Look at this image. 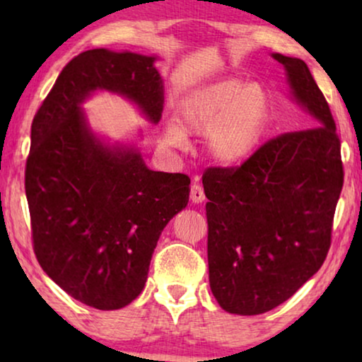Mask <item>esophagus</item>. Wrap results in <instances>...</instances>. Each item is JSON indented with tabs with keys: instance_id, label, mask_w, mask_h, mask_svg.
Segmentation results:
<instances>
[{
	"instance_id": "34e87169",
	"label": "esophagus",
	"mask_w": 362,
	"mask_h": 362,
	"mask_svg": "<svg viewBox=\"0 0 362 362\" xmlns=\"http://www.w3.org/2000/svg\"><path fill=\"white\" fill-rule=\"evenodd\" d=\"M206 199V196H204V189H202V187L199 186V185H192L191 186V201L194 202V204H199V202H202Z\"/></svg>"
}]
</instances>
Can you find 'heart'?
I'll return each instance as SVG.
<instances>
[{
  "instance_id": "heart-1",
  "label": "heart",
  "mask_w": 362,
  "mask_h": 362,
  "mask_svg": "<svg viewBox=\"0 0 362 362\" xmlns=\"http://www.w3.org/2000/svg\"><path fill=\"white\" fill-rule=\"evenodd\" d=\"M270 113V98L257 83L229 77L199 87L185 97L177 120L170 122L165 140L182 146L186 133H206L209 155L222 165L244 161L264 135Z\"/></svg>"
}]
</instances>
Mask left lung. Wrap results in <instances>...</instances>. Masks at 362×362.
<instances>
[{
	"label": "left lung",
	"mask_w": 362,
	"mask_h": 362,
	"mask_svg": "<svg viewBox=\"0 0 362 362\" xmlns=\"http://www.w3.org/2000/svg\"><path fill=\"white\" fill-rule=\"evenodd\" d=\"M274 57L313 127L272 138L240 166L202 175L211 290L235 315L274 310L320 270L344 181L334 118L308 66Z\"/></svg>",
	"instance_id": "1"
}]
</instances>
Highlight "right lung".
<instances>
[{"mask_svg": "<svg viewBox=\"0 0 362 362\" xmlns=\"http://www.w3.org/2000/svg\"><path fill=\"white\" fill-rule=\"evenodd\" d=\"M153 62L107 49L78 54L31 125L24 187L34 254L64 291L97 310L123 308L141 293L161 230L189 199V177L151 171L132 148L102 145L81 110L105 88L158 123L165 97Z\"/></svg>", "mask_w": 362, "mask_h": 362, "instance_id": "right-lung-1", "label": "right lung"}]
</instances>
